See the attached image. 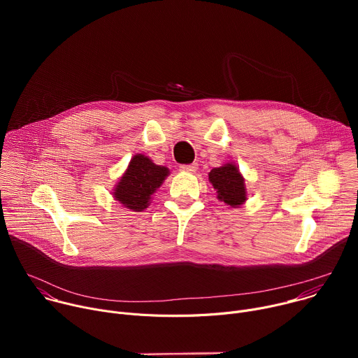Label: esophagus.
<instances>
[{"label": "esophagus", "mask_w": 358, "mask_h": 358, "mask_svg": "<svg viewBox=\"0 0 358 358\" xmlns=\"http://www.w3.org/2000/svg\"><path fill=\"white\" fill-rule=\"evenodd\" d=\"M198 169V164L196 163H192V164H188V166H181L180 170L181 171H185V173H195Z\"/></svg>", "instance_id": "34e87169"}]
</instances>
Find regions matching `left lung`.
Wrapping results in <instances>:
<instances>
[{
    "instance_id": "obj_1",
    "label": "left lung",
    "mask_w": 358,
    "mask_h": 358,
    "mask_svg": "<svg viewBox=\"0 0 358 358\" xmlns=\"http://www.w3.org/2000/svg\"><path fill=\"white\" fill-rule=\"evenodd\" d=\"M208 180L217 189V198L231 208H239L248 199L245 178L235 163L228 162L210 171Z\"/></svg>"
}]
</instances>
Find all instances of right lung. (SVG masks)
<instances>
[{
  "instance_id": "right-lung-1",
  "label": "right lung",
  "mask_w": 358,
  "mask_h": 358,
  "mask_svg": "<svg viewBox=\"0 0 358 358\" xmlns=\"http://www.w3.org/2000/svg\"><path fill=\"white\" fill-rule=\"evenodd\" d=\"M169 174L167 167L157 166L144 155H134L112 194L124 208L141 213L150 206L151 195L162 187Z\"/></svg>"
}]
</instances>
